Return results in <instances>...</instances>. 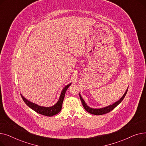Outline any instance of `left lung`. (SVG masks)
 Returning <instances> with one entry per match:
<instances>
[{
  "mask_svg": "<svg viewBox=\"0 0 146 146\" xmlns=\"http://www.w3.org/2000/svg\"><path fill=\"white\" fill-rule=\"evenodd\" d=\"M127 90H127V91L125 92V93L124 94V95H123V96H122L119 100L118 101H117V102L114 103L113 104L111 105H110L108 106H106L105 107V108H101V109H93V108H90V107L88 106V105L85 104V101H84L83 99H82V98L81 97L80 95H79L80 96V99L81 100V102H82V104L83 105V108H85V110L88 112L89 113H92V114H94V115H103V114H105V113H107L110 112V111H111L112 110H113L115 107L119 105L121 102L123 100L124 97L125 96L126 94H127Z\"/></svg>",
  "mask_w": 146,
  "mask_h": 146,
  "instance_id": "8db88e82",
  "label": "left lung"
}]
</instances>
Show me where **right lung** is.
<instances>
[{
    "label": "right lung",
    "instance_id": "1",
    "mask_svg": "<svg viewBox=\"0 0 146 146\" xmlns=\"http://www.w3.org/2000/svg\"><path fill=\"white\" fill-rule=\"evenodd\" d=\"M71 83L68 84L62 90V92L61 94L60 97L58 101L56 104H55L54 106H51V107H44V106H38L33 102H31L27 100V99L23 96L21 95V97L23 99V101L25 102V103L29 107V108L35 111L36 112L43 115L45 116H47V117H51L54 115L57 114L60 112L61 110V108H62V105H63V102L64 100V98L65 96L66 92L68 88L70 86Z\"/></svg>",
    "mask_w": 146,
    "mask_h": 146
}]
</instances>
